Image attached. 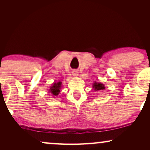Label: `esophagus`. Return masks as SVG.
Here are the masks:
<instances>
[{"label":"esophagus","instance_id":"34e87169","mask_svg":"<svg viewBox=\"0 0 150 150\" xmlns=\"http://www.w3.org/2000/svg\"><path fill=\"white\" fill-rule=\"evenodd\" d=\"M72 74H73L74 76H78V75H79V72H78L77 71H74Z\"/></svg>","mask_w":150,"mask_h":150}]
</instances>
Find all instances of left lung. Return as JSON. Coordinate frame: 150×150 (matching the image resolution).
Wrapping results in <instances>:
<instances>
[{"instance_id":"8db88e82","label":"left lung","mask_w":150,"mask_h":150,"mask_svg":"<svg viewBox=\"0 0 150 150\" xmlns=\"http://www.w3.org/2000/svg\"><path fill=\"white\" fill-rule=\"evenodd\" d=\"M93 89L95 91H103V90L105 89V87H104V84L102 83H98V82H94L93 83Z\"/></svg>"}]
</instances>
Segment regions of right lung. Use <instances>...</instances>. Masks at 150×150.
Segmentation results:
<instances>
[{"mask_svg":"<svg viewBox=\"0 0 150 150\" xmlns=\"http://www.w3.org/2000/svg\"><path fill=\"white\" fill-rule=\"evenodd\" d=\"M62 87V83L61 81H59L56 83H52V85L50 87V89H48V93H51V95L53 98H56L59 93L61 92V89Z\"/></svg>","mask_w":150,"mask_h":150,"instance_id":"add662e5","label":"right lung"}]
</instances>
